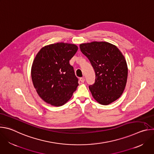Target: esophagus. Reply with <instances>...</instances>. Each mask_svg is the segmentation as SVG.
Here are the masks:
<instances>
[{
	"label": "esophagus",
	"instance_id": "1",
	"mask_svg": "<svg viewBox=\"0 0 154 154\" xmlns=\"http://www.w3.org/2000/svg\"><path fill=\"white\" fill-rule=\"evenodd\" d=\"M80 81L82 83H84V82H85V77H81V78H80Z\"/></svg>",
	"mask_w": 154,
	"mask_h": 154
}]
</instances>
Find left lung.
Instances as JSON below:
<instances>
[{"label": "left lung", "mask_w": 154, "mask_h": 154, "mask_svg": "<svg viewBox=\"0 0 154 154\" xmlns=\"http://www.w3.org/2000/svg\"><path fill=\"white\" fill-rule=\"evenodd\" d=\"M80 49L95 71V82L89 86L93 98L103 105L118 99L124 91L128 75L122 52L115 45L105 41L80 44Z\"/></svg>", "instance_id": "8db88e82"}]
</instances>
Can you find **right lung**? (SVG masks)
<instances>
[{"label": "right lung", "instance_id": "1", "mask_svg": "<svg viewBox=\"0 0 154 154\" xmlns=\"http://www.w3.org/2000/svg\"><path fill=\"white\" fill-rule=\"evenodd\" d=\"M77 50L74 44L61 42L42 47L35 56L32 80L38 96L46 103L62 106L77 90L78 79L69 60Z\"/></svg>", "mask_w": 154, "mask_h": 154}]
</instances>
